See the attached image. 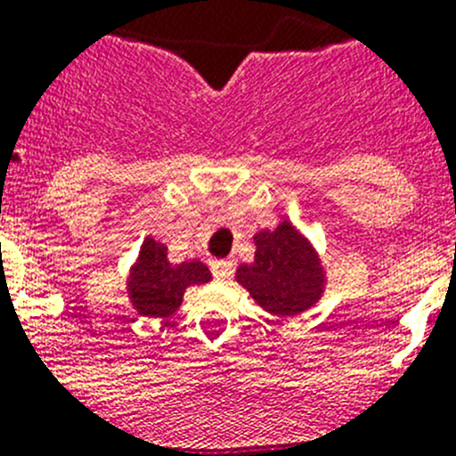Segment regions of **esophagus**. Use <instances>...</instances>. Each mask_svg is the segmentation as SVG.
Returning <instances> with one entry per match:
<instances>
[{
  "label": "esophagus",
  "instance_id": "1",
  "mask_svg": "<svg viewBox=\"0 0 456 456\" xmlns=\"http://www.w3.org/2000/svg\"><path fill=\"white\" fill-rule=\"evenodd\" d=\"M212 273L216 276V281H225L232 273V260H228V257H224V260H212Z\"/></svg>",
  "mask_w": 456,
  "mask_h": 456
}]
</instances>
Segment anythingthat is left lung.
<instances>
[{
  "label": "left lung",
  "mask_w": 456,
  "mask_h": 456,
  "mask_svg": "<svg viewBox=\"0 0 456 456\" xmlns=\"http://www.w3.org/2000/svg\"><path fill=\"white\" fill-rule=\"evenodd\" d=\"M256 260L237 267V283L272 315L292 317L315 304L324 273L315 251L288 221L273 232H257Z\"/></svg>",
  "instance_id": "1"
}]
</instances>
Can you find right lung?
Returning <instances> with one entry per match:
<instances>
[{
    "label": "right lung",
    "instance_id": "obj_1",
    "mask_svg": "<svg viewBox=\"0 0 456 456\" xmlns=\"http://www.w3.org/2000/svg\"><path fill=\"white\" fill-rule=\"evenodd\" d=\"M209 281V269L199 260L171 265L167 247L148 237L141 247L139 263L127 281L132 305L146 317H167L183 304V294L189 285Z\"/></svg>",
    "mask_w": 456,
    "mask_h": 456
}]
</instances>
